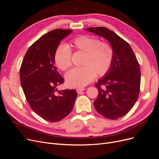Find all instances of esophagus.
I'll return each instance as SVG.
<instances>
[{"instance_id":"34e87169","label":"esophagus","mask_w":159,"mask_h":159,"mask_svg":"<svg viewBox=\"0 0 159 159\" xmlns=\"http://www.w3.org/2000/svg\"><path fill=\"white\" fill-rule=\"evenodd\" d=\"M85 90V89L84 88H78L76 89V91H77V93H78V94H80V93H81L83 91H84Z\"/></svg>"}]
</instances>
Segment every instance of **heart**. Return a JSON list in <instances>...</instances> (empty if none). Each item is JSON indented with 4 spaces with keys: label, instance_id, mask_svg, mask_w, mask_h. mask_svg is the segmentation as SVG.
I'll return each instance as SVG.
<instances>
[{
    "label": "heart",
    "instance_id": "1",
    "mask_svg": "<svg viewBox=\"0 0 159 159\" xmlns=\"http://www.w3.org/2000/svg\"><path fill=\"white\" fill-rule=\"evenodd\" d=\"M75 51L84 52L82 67L71 70L66 75V82L71 88H83L92 81L96 74L99 76L106 74L111 66L114 52L113 48L105 42L89 35H81L70 42ZM56 65L65 71L71 66V52L65 44L57 46L54 54Z\"/></svg>",
    "mask_w": 159,
    "mask_h": 159
}]
</instances>
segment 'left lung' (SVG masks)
Wrapping results in <instances>:
<instances>
[{"instance_id": "8db88e82", "label": "left lung", "mask_w": 159, "mask_h": 159, "mask_svg": "<svg viewBox=\"0 0 159 159\" xmlns=\"http://www.w3.org/2000/svg\"><path fill=\"white\" fill-rule=\"evenodd\" d=\"M105 38L113 48L111 66L95 86L97 111L109 119L121 118L129 112L139 97L141 84L140 66L131 47L114 32L105 27L85 29Z\"/></svg>"}]
</instances>
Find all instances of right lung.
<instances>
[{"mask_svg": "<svg viewBox=\"0 0 159 159\" xmlns=\"http://www.w3.org/2000/svg\"><path fill=\"white\" fill-rule=\"evenodd\" d=\"M71 32L55 29L42 36L28 50L20 69V83L28 104L50 122L59 121L69 115L78 96L75 89L56 88L64 80L55 66V51Z\"/></svg>", "mask_w": 159, "mask_h": 159, "instance_id": "add662e5", "label": "right lung"}]
</instances>
